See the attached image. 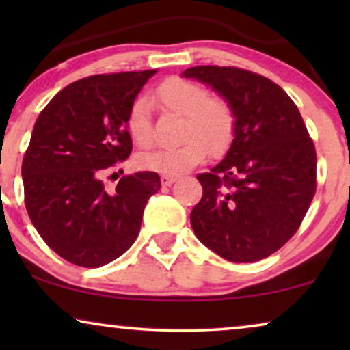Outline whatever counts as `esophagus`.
Segmentation results:
<instances>
[{
	"label": "esophagus",
	"mask_w": 350,
	"mask_h": 350,
	"mask_svg": "<svg viewBox=\"0 0 350 350\" xmlns=\"http://www.w3.org/2000/svg\"><path fill=\"white\" fill-rule=\"evenodd\" d=\"M175 181H176V176H174V175H162L161 176V183L164 186H170L172 183H175Z\"/></svg>",
	"instance_id": "1"
}]
</instances>
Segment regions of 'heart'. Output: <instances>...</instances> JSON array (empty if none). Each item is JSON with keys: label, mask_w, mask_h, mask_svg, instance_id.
Segmentation results:
<instances>
[{"label": "heart", "mask_w": 350, "mask_h": 350, "mask_svg": "<svg viewBox=\"0 0 350 350\" xmlns=\"http://www.w3.org/2000/svg\"><path fill=\"white\" fill-rule=\"evenodd\" d=\"M152 102L164 111L183 116L181 140L183 145L167 150H154L137 156V165L143 170L162 175H180L202 164L208 152L221 154L231 145L236 132V118L228 102L210 97L208 90L193 81L170 78L152 95ZM126 131L138 148H150L152 127L146 100H137L127 113Z\"/></svg>", "instance_id": "heart-1"}]
</instances>
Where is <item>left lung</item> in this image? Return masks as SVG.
Masks as SVG:
<instances>
[{
  "label": "left lung",
  "mask_w": 350,
  "mask_h": 350,
  "mask_svg": "<svg viewBox=\"0 0 350 350\" xmlns=\"http://www.w3.org/2000/svg\"><path fill=\"white\" fill-rule=\"evenodd\" d=\"M181 76L210 85L236 118L224 159L198 175L204 193L191 212L193 231L224 260H262L298 231L315 194L317 157L299 109L247 70L205 65Z\"/></svg>",
  "instance_id": "left-lung-1"
}]
</instances>
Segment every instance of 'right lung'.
Returning <instances> with one entry per match:
<instances>
[{
	"label": "right lung",
	"instance_id": "add662e5",
	"mask_svg": "<svg viewBox=\"0 0 350 350\" xmlns=\"http://www.w3.org/2000/svg\"><path fill=\"white\" fill-rule=\"evenodd\" d=\"M156 73L97 75L75 81L47 103L22 162L25 207L33 226L64 260L100 267L135 242L148 199L161 188L156 172L122 176L107 191L102 176L126 161L127 113Z\"/></svg>",
	"mask_w": 350,
	"mask_h": 350
}]
</instances>
